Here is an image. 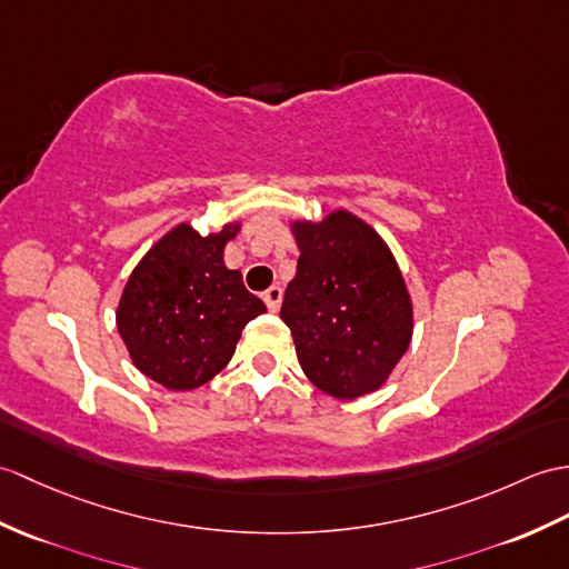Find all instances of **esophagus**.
I'll return each mask as SVG.
<instances>
[{
    "mask_svg": "<svg viewBox=\"0 0 569 569\" xmlns=\"http://www.w3.org/2000/svg\"><path fill=\"white\" fill-rule=\"evenodd\" d=\"M281 300H283V290L279 286H271L267 293H263V302H267L269 312H279Z\"/></svg>",
    "mask_w": 569,
    "mask_h": 569,
    "instance_id": "34e87169",
    "label": "esophagus"
}]
</instances>
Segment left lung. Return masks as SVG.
Returning a JSON list of instances; mask_svg holds the SVG:
<instances>
[{"instance_id": "1", "label": "left lung", "mask_w": 569, "mask_h": 569, "mask_svg": "<svg viewBox=\"0 0 569 569\" xmlns=\"http://www.w3.org/2000/svg\"><path fill=\"white\" fill-rule=\"evenodd\" d=\"M300 249L281 320L302 373L337 400L386 386L415 332L412 296L388 242L359 216L337 208L322 220L298 218Z\"/></svg>"}]
</instances>
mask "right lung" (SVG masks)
Segmentation results:
<instances>
[{
  "instance_id": "obj_1",
  "label": "right lung",
  "mask_w": 569,
  "mask_h": 569,
  "mask_svg": "<svg viewBox=\"0 0 569 569\" xmlns=\"http://www.w3.org/2000/svg\"><path fill=\"white\" fill-rule=\"evenodd\" d=\"M242 222L201 234L179 222L130 271L116 308V327L130 361L167 390L206 386L230 363L249 320L267 306L249 293L242 273L224 267V244Z\"/></svg>"
}]
</instances>
